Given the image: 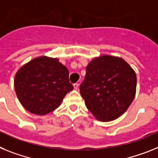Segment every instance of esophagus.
<instances>
[{"mask_svg":"<svg viewBox=\"0 0 158 158\" xmlns=\"http://www.w3.org/2000/svg\"><path fill=\"white\" fill-rule=\"evenodd\" d=\"M73 87H74V88L75 89V90H77L78 87H79V84H78L77 83H74V84H73Z\"/></svg>","mask_w":158,"mask_h":158,"instance_id":"obj_1","label":"esophagus"}]
</instances>
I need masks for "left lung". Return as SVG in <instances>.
<instances>
[{"mask_svg":"<svg viewBox=\"0 0 158 158\" xmlns=\"http://www.w3.org/2000/svg\"><path fill=\"white\" fill-rule=\"evenodd\" d=\"M86 71L79 90L87 109L101 122L118 118L135 96L134 71L124 60L110 56L94 59Z\"/></svg>","mask_w":158,"mask_h":158,"instance_id":"left-lung-1","label":"left lung"}]
</instances>
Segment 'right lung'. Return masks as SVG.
<instances>
[{
  "label": "right lung",
  "instance_id": "obj_1",
  "mask_svg": "<svg viewBox=\"0 0 158 158\" xmlns=\"http://www.w3.org/2000/svg\"><path fill=\"white\" fill-rule=\"evenodd\" d=\"M15 90L20 103L35 114L56 110L64 96L73 90L69 71L58 59L41 56L31 60L16 72Z\"/></svg>",
  "mask_w": 158,
  "mask_h": 158
}]
</instances>
